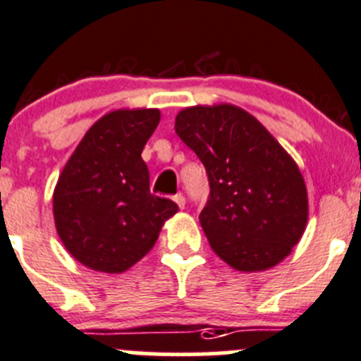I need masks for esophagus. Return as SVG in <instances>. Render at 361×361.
<instances>
[{"label":"esophagus","instance_id":"esophagus-1","mask_svg":"<svg viewBox=\"0 0 361 361\" xmlns=\"http://www.w3.org/2000/svg\"><path fill=\"white\" fill-rule=\"evenodd\" d=\"M173 199H174V202H176L178 206H180L181 209H183V207H185V195L183 194H176Z\"/></svg>","mask_w":361,"mask_h":361}]
</instances>
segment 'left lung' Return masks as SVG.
<instances>
[{
	"instance_id": "left-lung-1",
	"label": "left lung",
	"mask_w": 361,
	"mask_h": 361,
	"mask_svg": "<svg viewBox=\"0 0 361 361\" xmlns=\"http://www.w3.org/2000/svg\"><path fill=\"white\" fill-rule=\"evenodd\" d=\"M174 130L206 167L209 197L199 220L214 253L246 272L281 262L307 224V190L293 159L232 104L187 108Z\"/></svg>"
}]
</instances>
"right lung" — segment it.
<instances>
[{
  "label": "right lung",
  "instance_id": "add662e5",
  "mask_svg": "<svg viewBox=\"0 0 361 361\" xmlns=\"http://www.w3.org/2000/svg\"><path fill=\"white\" fill-rule=\"evenodd\" d=\"M159 110H116L97 120L68 160L54 192L57 234L80 264L123 272L145 257L178 204L150 192L141 159Z\"/></svg>",
  "mask_w": 361,
  "mask_h": 361
}]
</instances>
